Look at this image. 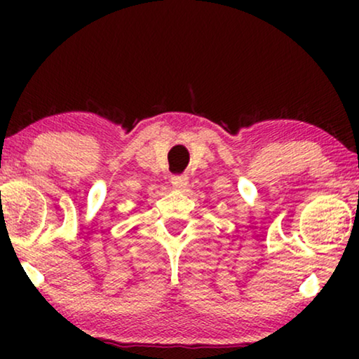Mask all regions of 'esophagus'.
<instances>
[{"mask_svg":"<svg viewBox=\"0 0 359 359\" xmlns=\"http://www.w3.org/2000/svg\"><path fill=\"white\" fill-rule=\"evenodd\" d=\"M171 183H173V186L175 188H180V189H183V188H186V186H188V178H186V176H173V178H171Z\"/></svg>","mask_w":359,"mask_h":359,"instance_id":"obj_1","label":"esophagus"}]
</instances>
